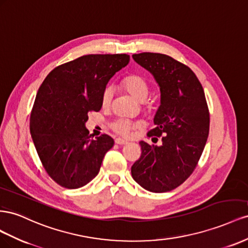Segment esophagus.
Wrapping results in <instances>:
<instances>
[{
    "label": "esophagus",
    "instance_id": "1",
    "mask_svg": "<svg viewBox=\"0 0 248 248\" xmlns=\"http://www.w3.org/2000/svg\"><path fill=\"white\" fill-rule=\"evenodd\" d=\"M115 143L119 144V145H125V144H128L129 142H128V141L122 139V138H116L115 139Z\"/></svg>",
    "mask_w": 248,
    "mask_h": 248
}]
</instances>
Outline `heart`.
<instances>
[{"mask_svg":"<svg viewBox=\"0 0 248 248\" xmlns=\"http://www.w3.org/2000/svg\"><path fill=\"white\" fill-rule=\"evenodd\" d=\"M120 85H122V87L125 91H128L133 97H135L139 102H143L148 95V91H150V83H148L145 77L139 74H129L124 76L122 81H120ZM112 89L110 87H106L103 91L101 98L103 108L109 107L112 101ZM134 126H135V124L132 122L124 118H118L111 124V129L123 136H128Z\"/></svg>","mask_w":248,"mask_h":248,"instance_id":"heart-1","label":"heart"}]
</instances>
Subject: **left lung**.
<instances>
[{"label":"left lung","instance_id":"left-lung-1","mask_svg":"<svg viewBox=\"0 0 248 248\" xmlns=\"http://www.w3.org/2000/svg\"><path fill=\"white\" fill-rule=\"evenodd\" d=\"M133 59L158 83L161 104L147 136H162L160 146L140 141L141 155L133 179L147 191L167 192L193 172L206 145L210 114L201 82L187 65L159 53L134 54Z\"/></svg>","mask_w":248,"mask_h":248}]
</instances>
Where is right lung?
<instances>
[{
	"instance_id": "obj_1",
	"label": "right lung",
	"mask_w": 248,
	"mask_h": 248,
	"mask_svg": "<svg viewBox=\"0 0 248 248\" xmlns=\"http://www.w3.org/2000/svg\"><path fill=\"white\" fill-rule=\"evenodd\" d=\"M129 61L126 54L85 55L55 67L42 82L30 133L42 166L58 185L80 188L100 171L114 140L107 134L93 138L85 123L89 112L101 110L106 85Z\"/></svg>"
}]
</instances>
